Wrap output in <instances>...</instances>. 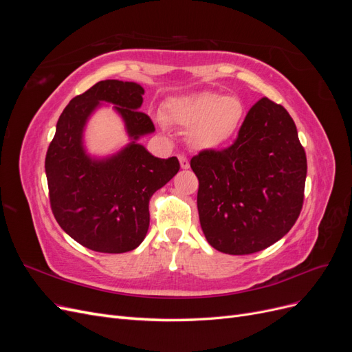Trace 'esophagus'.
I'll return each instance as SVG.
<instances>
[{
	"label": "esophagus",
	"instance_id": "1",
	"mask_svg": "<svg viewBox=\"0 0 352 352\" xmlns=\"http://www.w3.org/2000/svg\"><path fill=\"white\" fill-rule=\"evenodd\" d=\"M177 158H179L180 167H182V168H189V160L185 155H179Z\"/></svg>",
	"mask_w": 352,
	"mask_h": 352
}]
</instances>
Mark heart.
<instances>
[{
	"instance_id": "b5f03b06",
	"label": "heart",
	"mask_w": 352,
	"mask_h": 352,
	"mask_svg": "<svg viewBox=\"0 0 352 352\" xmlns=\"http://www.w3.org/2000/svg\"><path fill=\"white\" fill-rule=\"evenodd\" d=\"M166 117L189 129V141L198 150H214L238 132L245 104L235 95L202 91L170 101ZM166 117L160 116V123L166 124Z\"/></svg>"
}]
</instances>
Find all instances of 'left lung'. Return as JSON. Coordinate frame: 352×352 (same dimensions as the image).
I'll list each match as a JSON object with an SVG mask.
<instances>
[{"instance_id":"1","label":"left lung","mask_w":352,"mask_h":352,"mask_svg":"<svg viewBox=\"0 0 352 352\" xmlns=\"http://www.w3.org/2000/svg\"><path fill=\"white\" fill-rule=\"evenodd\" d=\"M199 180L202 232L220 252L245 255L283 238L304 202L307 157L296 126L280 104L261 98L225 150L190 160Z\"/></svg>"}]
</instances>
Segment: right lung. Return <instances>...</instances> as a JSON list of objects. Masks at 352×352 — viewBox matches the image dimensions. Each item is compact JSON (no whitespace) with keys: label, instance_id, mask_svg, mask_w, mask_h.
Returning a JSON list of instances; mask_svg holds the SVG:
<instances>
[{"label":"right lung","instance_id":"1","mask_svg":"<svg viewBox=\"0 0 352 352\" xmlns=\"http://www.w3.org/2000/svg\"><path fill=\"white\" fill-rule=\"evenodd\" d=\"M144 88L135 82L101 80L63 110L48 146L45 173L52 214L70 238L97 252L132 251L150 226V198L180 168L176 157L157 158L136 141L155 131L138 109ZM101 102L122 116L131 142L107 159H92L82 148V129Z\"/></svg>","mask_w":352,"mask_h":352}]
</instances>
